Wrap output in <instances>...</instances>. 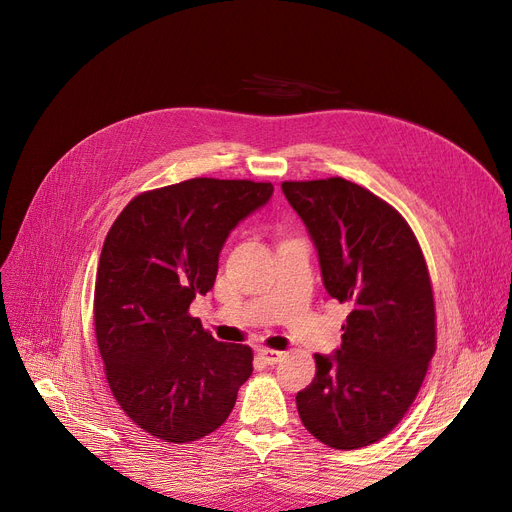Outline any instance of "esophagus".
I'll use <instances>...</instances> for the list:
<instances>
[{"label":"esophagus","mask_w":512,"mask_h":512,"mask_svg":"<svg viewBox=\"0 0 512 512\" xmlns=\"http://www.w3.org/2000/svg\"><path fill=\"white\" fill-rule=\"evenodd\" d=\"M259 357L267 363V365H276V363H280L282 359H284V353H280V351H272V348H259Z\"/></svg>","instance_id":"34e87169"}]
</instances>
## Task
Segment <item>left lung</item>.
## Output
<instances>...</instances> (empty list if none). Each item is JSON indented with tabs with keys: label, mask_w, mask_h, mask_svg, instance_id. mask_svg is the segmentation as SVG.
I'll return each instance as SVG.
<instances>
[{
	"label": "left lung",
	"mask_w": 512,
	"mask_h": 512,
	"mask_svg": "<svg viewBox=\"0 0 512 512\" xmlns=\"http://www.w3.org/2000/svg\"><path fill=\"white\" fill-rule=\"evenodd\" d=\"M332 299L351 313L342 344L315 355L297 394L303 425L338 450L369 446L405 417L436 351V309L419 242L402 215L344 178L282 182Z\"/></svg>",
	"instance_id": "left-lung-1"
}]
</instances>
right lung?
Listing matches in <instances>:
<instances>
[{
  "label": "right lung",
  "mask_w": 512,
  "mask_h": 512,
  "mask_svg": "<svg viewBox=\"0 0 512 512\" xmlns=\"http://www.w3.org/2000/svg\"><path fill=\"white\" fill-rule=\"evenodd\" d=\"M272 195L270 182L184 180L134 197L105 236L93 311L107 384L159 440L215 432L253 373L251 348L218 342L188 307L213 288L230 232Z\"/></svg>",
  "instance_id": "obj_1"
}]
</instances>
